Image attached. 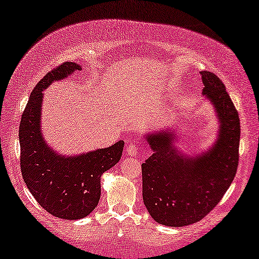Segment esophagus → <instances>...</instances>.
<instances>
[{"label":"esophagus","instance_id":"obj_1","mask_svg":"<svg viewBox=\"0 0 259 259\" xmlns=\"http://www.w3.org/2000/svg\"><path fill=\"white\" fill-rule=\"evenodd\" d=\"M126 153L128 157H137L138 154H139V152H138V148L134 144H128L126 147Z\"/></svg>","mask_w":259,"mask_h":259}]
</instances>
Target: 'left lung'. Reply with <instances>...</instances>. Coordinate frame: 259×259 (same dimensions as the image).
I'll list each match as a JSON object with an SVG mask.
<instances>
[{
    "label": "left lung",
    "mask_w": 259,
    "mask_h": 259,
    "mask_svg": "<svg viewBox=\"0 0 259 259\" xmlns=\"http://www.w3.org/2000/svg\"><path fill=\"white\" fill-rule=\"evenodd\" d=\"M200 75L203 95L213 106L219 125L212 147L200 154H185L176 146L175 128L144 136L153 152L141 165L144 204L158 224L171 228L193 224L213 210L238 166V112L217 75L206 70Z\"/></svg>",
    "instance_id": "obj_1"
}]
</instances>
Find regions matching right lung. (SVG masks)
<instances>
[{
    "label": "right lung",
    "mask_w": 259,
    "mask_h": 259,
    "mask_svg": "<svg viewBox=\"0 0 259 259\" xmlns=\"http://www.w3.org/2000/svg\"><path fill=\"white\" fill-rule=\"evenodd\" d=\"M76 70H81L80 65L65 62L40 80L31 92L19 131L21 172L28 190L46 211L68 221L84 218L98 206L102 173L119 162L125 144L120 140L109 147L69 157L46 143L41 130L44 91Z\"/></svg>",
    "instance_id": "add662e5"
}]
</instances>
